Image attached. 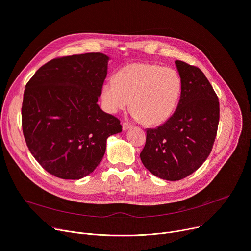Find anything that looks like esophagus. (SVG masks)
Returning a JSON list of instances; mask_svg holds the SVG:
<instances>
[{"label":"esophagus","mask_w":251,"mask_h":251,"mask_svg":"<svg viewBox=\"0 0 251 251\" xmlns=\"http://www.w3.org/2000/svg\"><path fill=\"white\" fill-rule=\"evenodd\" d=\"M122 128H123L124 131H126V130H128V129H131V128H132V125H131L130 123L124 122V123L122 124Z\"/></svg>","instance_id":"1"}]
</instances>
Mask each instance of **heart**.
I'll use <instances>...</instances> for the list:
<instances>
[{"mask_svg": "<svg viewBox=\"0 0 251 251\" xmlns=\"http://www.w3.org/2000/svg\"><path fill=\"white\" fill-rule=\"evenodd\" d=\"M182 92L176 71L150 62H132L121 68L114 80L102 87L105 109L117 113L130 104L132 116L146 125L165 123L175 112Z\"/></svg>", "mask_w": 251, "mask_h": 251, "instance_id": "1", "label": "heart"}]
</instances>
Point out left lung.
Wrapping results in <instances>:
<instances>
[{"instance_id": "1", "label": "left lung", "mask_w": 251, "mask_h": 251, "mask_svg": "<svg viewBox=\"0 0 251 251\" xmlns=\"http://www.w3.org/2000/svg\"><path fill=\"white\" fill-rule=\"evenodd\" d=\"M182 80L174 114L157 128H148L141 161L153 175L178 181L197 171L211 152L220 121V102L202 71L176 60Z\"/></svg>"}]
</instances>
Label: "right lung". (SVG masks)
Wrapping results in <instances>:
<instances>
[{"label":"right lung","instance_id":"add662e5","mask_svg":"<svg viewBox=\"0 0 251 251\" xmlns=\"http://www.w3.org/2000/svg\"><path fill=\"white\" fill-rule=\"evenodd\" d=\"M109 57L89 52L56 57L28 80L22 127L33 158L50 174L79 180L101 162L106 140L120 133L115 116L97 104Z\"/></svg>","mask_w":251,"mask_h":251}]
</instances>
